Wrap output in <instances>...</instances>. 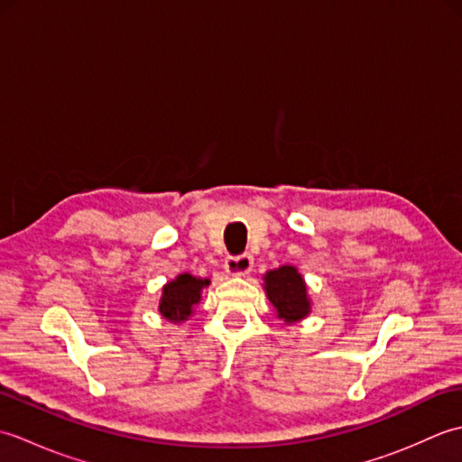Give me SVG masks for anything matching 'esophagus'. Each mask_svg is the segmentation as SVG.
Instances as JSON below:
<instances>
[{"label": "esophagus", "mask_w": 462, "mask_h": 462, "mask_svg": "<svg viewBox=\"0 0 462 462\" xmlns=\"http://www.w3.org/2000/svg\"><path fill=\"white\" fill-rule=\"evenodd\" d=\"M252 266H254V260H252V256H248V254H242V256H232L224 262V270L234 278L246 276V273L252 270Z\"/></svg>", "instance_id": "1"}]
</instances>
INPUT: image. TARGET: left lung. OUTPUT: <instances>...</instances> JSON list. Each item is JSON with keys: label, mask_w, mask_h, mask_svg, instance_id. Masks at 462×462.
<instances>
[{"label": "left lung", "mask_w": 462, "mask_h": 462, "mask_svg": "<svg viewBox=\"0 0 462 462\" xmlns=\"http://www.w3.org/2000/svg\"><path fill=\"white\" fill-rule=\"evenodd\" d=\"M263 291L276 311V318L288 326L306 319L311 313L308 283L296 266H280L263 273Z\"/></svg>", "instance_id": "left-lung-1"}]
</instances>
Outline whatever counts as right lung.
Returning a JSON list of instances; mask_svg holds the SVG:
<instances>
[{
    "instance_id": "add662e5",
    "label": "right lung",
    "mask_w": 462,
    "mask_h": 462,
    "mask_svg": "<svg viewBox=\"0 0 462 462\" xmlns=\"http://www.w3.org/2000/svg\"><path fill=\"white\" fill-rule=\"evenodd\" d=\"M208 278H196L190 273H179L166 282L159 300V313L171 323H182L194 313V306L202 300V290L208 286Z\"/></svg>"
}]
</instances>
